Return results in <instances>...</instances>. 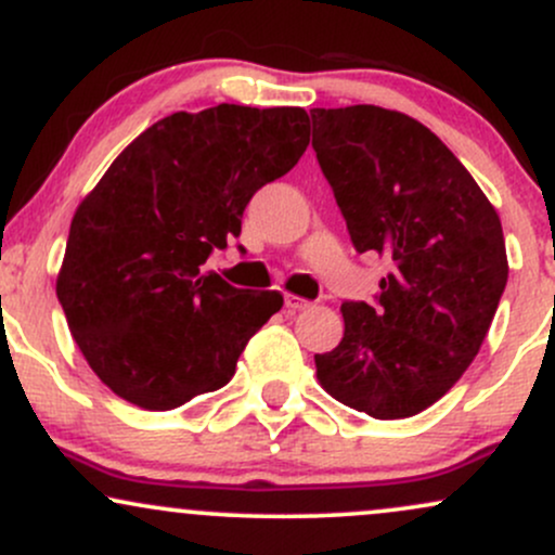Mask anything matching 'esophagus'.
Here are the masks:
<instances>
[{
	"label": "esophagus",
	"instance_id": "34e87169",
	"mask_svg": "<svg viewBox=\"0 0 555 555\" xmlns=\"http://www.w3.org/2000/svg\"><path fill=\"white\" fill-rule=\"evenodd\" d=\"M284 308H286V313H299V310L310 308V302H308V299L297 297V295H286L284 297Z\"/></svg>",
	"mask_w": 555,
	"mask_h": 555
}]
</instances>
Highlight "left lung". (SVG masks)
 Returning a JSON list of instances; mask_svg holds the SVG:
<instances>
[{"label": "left lung", "mask_w": 555, "mask_h": 555, "mask_svg": "<svg viewBox=\"0 0 555 555\" xmlns=\"http://www.w3.org/2000/svg\"><path fill=\"white\" fill-rule=\"evenodd\" d=\"M310 117L354 250L391 266L371 305H341L344 336L315 354L318 380L375 420L412 417L480 352L508 279L499 214L417 119L371 104Z\"/></svg>", "instance_id": "left-lung-1"}]
</instances>
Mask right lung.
Returning a JSON list of instances; mask_svg holds the SVG:
<instances>
[{"instance_id": "obj_1", "label": "right lung", "mask_w": 555, "mask_h": 555, "mask_svg": "<svg viewBox=\"0 0 555 555\" xmlns=\"http://www.w3.org/2000/svg\"><path fill=\"white\" fill-rule=\"evenodd\" d=\"M310 143L299 106L219 104L140 132L73 216L56 279L91 371L143 410H175L232 380L279 292L234 289L206 271L242 214Z\"/></svg>"}]
</instances>
